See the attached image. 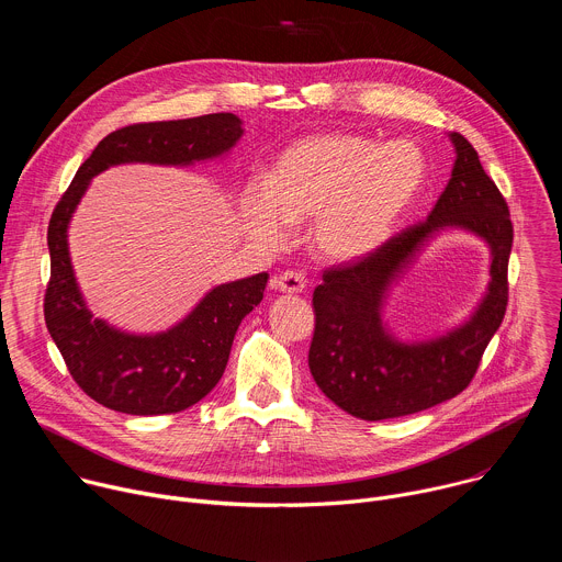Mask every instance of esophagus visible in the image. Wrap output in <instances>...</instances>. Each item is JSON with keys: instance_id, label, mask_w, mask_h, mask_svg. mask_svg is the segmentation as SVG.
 Returning a JSON list of instances; mask_svg holds the SVG:
<instances>
[{"instance_id": "esophagus-1", "label": "esophagus", "mask_w": 562, "mask_h": 562, "mask_svg": "<svg viewBox=\"0 0 562 562\" xmlns=\"http://www.w3.org/2000/svg\"><path fill=\"white\" fill-rule=\"evenodd\" d=\"M304 286H306V280L297 271H284L271 278V289L282 293H302Z\"/></svg>"}]
</instances>
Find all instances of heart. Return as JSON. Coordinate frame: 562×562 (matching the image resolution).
Masks as SVG:
<instances>
[{"instance_id":"b5f03b06","label":"heart","mask_w":562,"mask_h":562,"mask_svg":"<svg viewBox=\"0 0 562 562\" xmlns=\"http://www.w3.org/2000/svg\"><path fill=\"white\" fill-rule=\"evenodd\" d=\"M427 159L412 139L351 133L308 135L286 146L267 176L243 191V217L262 243L280 245L291 222L311 217V249L356 260L384 245L418 200Z\"/></svg>"}]
</instances>
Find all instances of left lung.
<instances>
[{"label":"left lung","instance_id":"8db88e82","mask_svg":"<svg viewBox=\"0 0 562 562\" xmlns=\"http://www.w3.org/2000/svg\"><path fill=\"white\" fill-rule=\"evenodd\" d=\"M451 139L458 153L451 180L427 220L353 262L325 269L323 284L313 291L311 375L331 403L362 420L418 414L464 391L507 311L509 206L475 148L460 133H451ZM442 225H462L488 239L495 256L491 293L470 323L449 337L423 346L395 344L379 323L381 293Z\"/></svg>","mask_w":562,"mask_h":562}]
</instances>
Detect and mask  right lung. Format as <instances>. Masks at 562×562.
Masks as SVG:
<instances>
[{
    "label": "right lung",
    "mask_w": 562,
    "mask_h": 562,
    "mask_svg": "<svg viewBox=\"0 0 562 562\" xmlns=\"http://www.w3.org/2000/svg\"><path fill=\"white\" fill-rule=\"evenodd\" d=\"M233 113H213L173 122H142L106 135L48 222L50 278L44 293V319L68 373L95 403L131 414L159 416L193 407L220 382L235 331L260 304L269 276L258 273L213 289L176 329L159 336H126L95 319L77 291L68 245V220L89 180L122 162L191 165L228 150L243 126Z\"/></svg>",
    "instance_id": "obj_1"
}]
</instances>
